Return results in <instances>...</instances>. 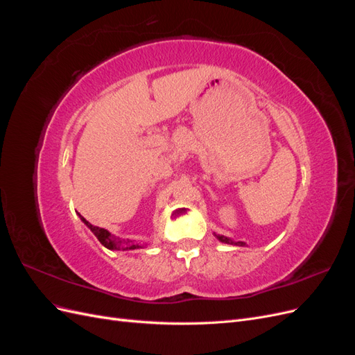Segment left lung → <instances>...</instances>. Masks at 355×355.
<instances>
[{
	"label": "left lung",
	"mask_w": 355,
	"mask_h": 355,
	"mask_svg": "<svg viewBox=\"0 0 355 355\" xmlns=\"http://www.w3.org/2000/svg\"><path fill=\"white\" fill-rule=\"evenodd\" d=\"M216 235V234H214ZM216 239L219 240V241H222V243H227V244H235V245H244V243L243 241H232L231 239H228V237H225V235H216Z\"/></svg>",
	"instance_id": "left-lung-1"
}]
</instances>
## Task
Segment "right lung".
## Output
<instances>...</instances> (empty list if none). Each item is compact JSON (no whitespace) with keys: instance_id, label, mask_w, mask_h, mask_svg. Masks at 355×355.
<instances>
[{"instance_id":"add662e5","label":"right lung","mask_w":355,"mask_h":355,"mask_svg":"<svg viewBox=\"0 0 355 355\" xmlns=\"http://www.w3.org/2000/svg\"><path fill=\"white\" fill-rule=\"evenodd\" d=\"M80 218L85 225H87L90 231L96 235V237H98V240L106 247V249H110V250H135L141 247L139 244L132 243L130 240H120V239L114 237V235L110 231H106L105 228L94 227V225H92L89 220H85L81 214H80Z\"/></svg>"}]
</instances>
